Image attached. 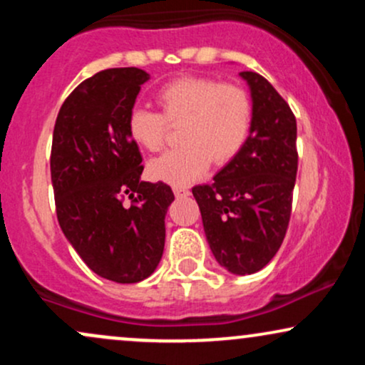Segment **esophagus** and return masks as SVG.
<instances>
[{
    "mask_svg": "<svg viewBox=\"0 0 365 365\" xmlns=\"http://www.w3.org/2000/svg\"><path fill=\"white\" fill-rule=\"evenodd\" d=\"M173 192H175V197H177V199H182V197L190 195V192H188V188H185V187H175Z\"/></svg>",
    "mask_w": 365,
    "mask_h": 365,
    "instance_id": "obj_1",
    "label": "esophagus"
}]
</instances>
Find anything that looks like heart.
I'll list each match as a JSON object with an SVG mask.
<instances>
[{"instance_id":"1","label":"heart","mask_w":365,"mask_h":365,"mask_svg":"<svg viewBox=\"0 0 365 365\" xmlns=\"http://www.w3.org/2000/svg\"><path fill=\"white\" fill-rule=\"evenodd\" d=\"M156 101L161 115L135 106L127 118L128 137L145 150L161 148L166 123L180 127L177 140L182 148L149 163L148 173L156 182L190 185L206 173L211 161L225 165L235 158L249 137L252 101L235 83L182 77L161 87Z\"/></svg>"}]
</instances>
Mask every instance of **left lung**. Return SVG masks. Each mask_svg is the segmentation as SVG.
Here are the masks:
<instances>
[{
	"label": "left lung",
	"mask_w": 365,
	"mask_h": 365,
	"mask_svg": "<svg viewBox=\"0 0 365 365\" xmlns=\"http://www.w3.org/2000/svg\"><path fill=\"white\" fill-rule=\"evenodd\" d=\"M252 101L244 148L215 175L211 185L192 188L209 249L228 273L261 271L287 233L297 178V121L266 78L240 72Z\"/></svg>",
	"instance_id": "obj_1"
}]
</instances>
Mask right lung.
<instances>
[{"instance_id":"right-lung-1","label":"right lung","mask_w":365,"mask_h":365,"mask_svg":"<svg viewBox=\"0 0 365 365\" xmlns=\"http://www.w3.org/2000/svg\"><path fill=\"white\" fill-rule=\"evenodd\" d=\"M140 68H110L66 98L53 132L51 182L60 228L89 269L115 283L149 278L165 249V217L175 200L166 183L142 182L144 166L127 132ZM128 195L132 207H123Z\"/></svg>"}]
</instances>
